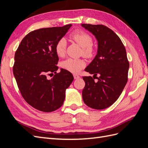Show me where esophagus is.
<instances>
[{
	"instance_id": "obj_1",
	"label": "esophagus",
	"mask_w": 148,
	"mask_h": 148,
	"mask_svg": "<svg viewBox=\"0 0 148 148\" xmlns=\"http://www.w3.org/2000/svg\"><path fill=\"white\" fill-rule=\"evenodd\" d=\"M73 77H74V79H78V78H80L79 76L78 75H77V74H74V75H73Z\"/></svg>"
}]
</instances>
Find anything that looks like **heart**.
Returning a JSON list of instances; mask_svg holds the SVG:
<instances>
[{"label":"heart","instance_id":"heart-1","mask_svg":"<svg viewBox=\"0 0 148 148\" xmlns=\"http://www.w3.org/2000/svg\"><path fill=\"white\" fill-rule=\"evenodd\" d=\"M70 38L82 47L83 55L87 57H91L95 54V49L92 47V39L88 33L82 30L73 31L70 35ZM66 41L65 39H59L56 44L55 51L59 57L64 56L66 49ZM86 65V62L82 59L68 58L62 62L61 66L71 73L79 72Z\"/></svg>","mask_w":148,"mask_h":148}]
</instances>
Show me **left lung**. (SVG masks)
I'll return each mask as SVG.
<instances>
[{
	"mask_svg": "<svg viewBox=\"0 0 148 148\" xmlns=\"http://www.w3.org/2000/svg\"><path fill=\"white\" fill-rule=\"evenodd\" d=\"M82 26L97 41V54L84 70L94 74L98 80L95 82L91 76L83 77L85 82L83 99L91 108L104 109L118 99L127 83L129 62L126 49L118 36L107 26ZM97 74L99 78L96 77Z\"/></svg>",
	"mask_w": 148,
	"mask_h": 148,
	"instance_id": "1",
	"label": "left lung"
}]
</instances>
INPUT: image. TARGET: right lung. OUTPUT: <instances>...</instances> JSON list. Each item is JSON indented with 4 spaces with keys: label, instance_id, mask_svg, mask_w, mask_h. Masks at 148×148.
Segmentation results:
<instances>
[{
    "label": "right lung",
    "instance_id": "1",
    "mask_svg": "<svg viewBox=\"0 0 148 148\" xmlns=\"http://www.w3.org/2000/svg\"><path fill=\"white\" fill-rule=\"evenodd\" d=\"M71 25L31 31L22 39L15 54L13 72L26 102L36 109L51 112L63 105L65 91L73 80L70 71L59 69L56 44ZM49 73L55 75L47 78Z\"/></svg>",
    "mask_w": 148,
    "mask_h": 148
}]
</instances>
